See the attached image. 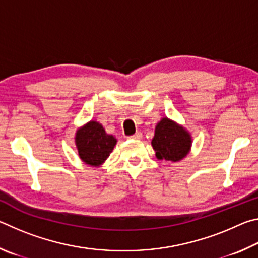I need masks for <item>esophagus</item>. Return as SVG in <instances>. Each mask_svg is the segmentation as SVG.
<instances>
[{"label": "esophagus", "mask_w": 258, "mask_h": 258, "mask_svg": "<svg viewBox=\"0 0 258 258\" xmlns=\"http://www.w3.org/2000/svg\"><path fill=\"white\" fill-rule=\"evenodd\" d=\"M141 138H142V133L141 132H137L135 134L131 135V137H130V139H134V140H140Z\"/></svg>", "instance_id": "34e87169"}]
</instances>
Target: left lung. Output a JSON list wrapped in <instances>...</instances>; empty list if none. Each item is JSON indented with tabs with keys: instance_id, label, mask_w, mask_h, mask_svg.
I'll return each instance as SVG.
<instances>
[{
	"instance_id": "1",
	"label": "left lung",
	"mask_w": 258,
	"mask_h": 258,
	"mask_svg": "<svg viewBox=\"0 0 258 258\" xmlns=\"http://www.w3.org/2000/svg\"><path fill=\"white\" fill-rule=\"evenodd\" d=\"M192 145L190 133L168 118H163L155 128V137L151 146L158 159L180 161L189 154Z\"/></svg>"
}]
</instances>
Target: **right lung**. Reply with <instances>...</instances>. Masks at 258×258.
<instances>
[{"label":"right lung","mask_w":258,"mask_h":258,"mask_svg":"<svg viewBox=\"0 0 258 258\" xmlns=\"http://www.w3.org/2000/svg\"><path fill=\"white\" fill-rule=\"evenodd\" d=\"M75 142L80 158L85 164L97 167L110 156L117 140L113 135L107 134L101 124L91 120L77 130Z\"/></svg>","instance_id":"1"}]
</instances>
